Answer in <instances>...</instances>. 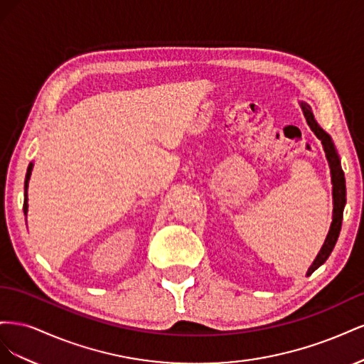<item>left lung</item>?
Returning <instances> with one entry per match:
<instances>
[{
	"label": "left lung",
	"instance_id": "8db88e82",
	"mask_svg": "<svg viewBox=\"0 0 364 364\" xmlns=\"http://www.w3.org/2000/svg\"><path fill=\"white\" fill-rule=\"evenodd\" d=\"M301 107L304 111V117L306 119L308 126L314 132V135L322 141V146L325 150V155L329 164V168H331V182H333V200H334V208H333V223L331 228H329V232L326 235L325 243L318 252V255L316 257L314 262L311 264V267L308 269L306 277L317 270L322 264L328 259V257L331 255V252L337 243V238L341 229V220H343V209L346 205V185H345V173L341 170L340 159L336 151V147L331 141V136H329L326 132L317 124V121L314 119V115L311 112V107L306 103H301Z\"/></svg>",
	"mask_w": 364,
	"mask_h": 364
}]
</instances>
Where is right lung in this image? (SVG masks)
Here are the masks:
<instances>
[{
  "instance_id": "1",
  "label": "right lung",
  "mask_w": 364,
  "mask_h": 364,
  "mask_svg": "<svg viewBox=\"0 0 364 364\" xmlns=\"http://www.w3.org/2000/svg\"><path fill=\"white\" fill-rule=\"evenodd\" d=\"M31 170H33V162H30V165H28V168H27V174H26V183H24V190H26V193H24V214H27V211H28V205H27V188H28V181H30V174H31Z\"/></svg>"
}]
</instances>
